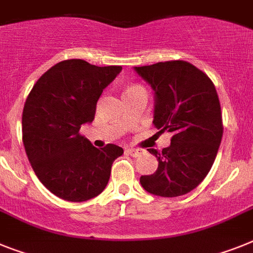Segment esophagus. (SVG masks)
Returning <instances> with one entry per match:
<instances>
[{"label":"esophagus","mask_w":253,"mask_h":253,"mask_svg":"<svg viewBox=\"0 0 253 253\" xmlns=\"http://www.w3.org/2000/svg\"><path fill=\"white\" fill-rule=\"evenodd\" d=\"M126 153H127V154H130V156H132V157H137V156H140L141 153H143V150H141V149H133V148H127Z\"/></svg>","instance_id":"1"}]
</instances>
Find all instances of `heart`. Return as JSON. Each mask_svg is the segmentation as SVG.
<instances>
[{"label":"heart","mask_w":253,"mask_h":253,"mask_svg":"<svg viewBox=\"0 0 253 253\" xmlns=\"http://www.w3.org/2000/svg\"><path fill=\"white\" fill-rule=\"evenodd\" d=\"M135 88H139V87H136V86H131V87H127V88H126V91H131V90H135Z\"/></svg>","instance_id":"1"}]
</instances>
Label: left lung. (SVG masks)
<instances>
[{
    "label": "left lung",
    "mask_w": 253,
    "mask_h": 253,
    "mask_svg": "<svg viewBox=\"0 0 253 253\" xmlns=\"http://www.w3.org/2000/svg\"><path fill=\"white\" fill-rule=\"evenodd\" d=\"M133 71L152 87L153 125L159 132L172 133L162 152L148 149L158 159V169L141 176L140 184L159 197L186 194L210 172L221 143V108L215 86L188 61H165Z\"/></svg>",
    "instance_id": "obj_1"
}]
</instances>
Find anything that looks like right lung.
<instances>
[{
  "label": "right lung",
  "mask_w": 253,
  "mask_h": 253,
  "mask_svg": "<svg viewBox=\"0 0 253 253\" xmlns=\"http://www.w3.org/2000/svg\"><path fill=\"white\" fill-rule=\"evenodd\" d=\"M122 67L60 61L36 82L23 109V143L40 181L59 198L84 202L103 192L121 146L97 149L80 128L91 123L103 90Z\"/></svg>",
  "instance_id": "1"
}]
</instances>
